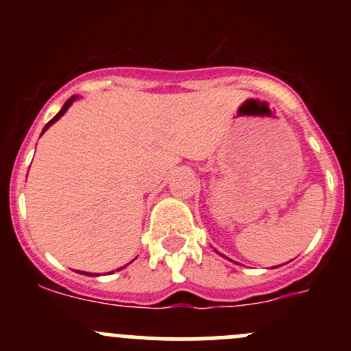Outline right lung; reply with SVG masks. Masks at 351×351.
<instances>
[{
    "mask_svg": "<svg viewBox=\"0 0 351 351\" xmlns=\"http://www.w3.org/2000/svg\"><path fill=\"white\" fill-rule=\"evenodd\" d=\"M73 100H74V98H69V100H67V101H66V104H64V107H62V108H61V112H59V113H58V115H56V117H54V119H52V120H49V123H47V125H45V127H44V132H45V130H47V129H49V127H51V125H52V123H54V122H58V120H59V119H61V117H62V115H64V113H66V110H67V108H69V105H71V104H73ZM84 275H88V274H84Z\"/></svg>",
    "mask_w": 351,
    "mask_h": 351,
    "instance_id": "right-lung-1",
    "label": "right lung"
}]
</instances>
